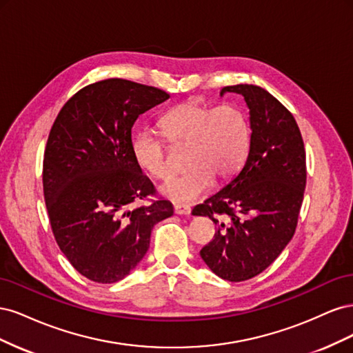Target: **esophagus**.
Listing matches in <instances>:
<instances>
[{"label": "esophagus", "instance_id": "1", "mask_svg": "<svg viewBox=\"0 0 353 353\" xmlns=\"http://www.w3.org/2000/svg\"><path fill=\"white\" fill-rule=\"evenodd\" d=\"M174 210L176 215H190L191 213V208L188 205H181V203H178V205L174 206Z\"/></svg>", "mask_w": 353, "mask_h": 353}]
</instances>
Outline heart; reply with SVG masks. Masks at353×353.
Returning <instances> with one entry per match:
<instances>
[{"instance_id":"1","label":"heart","mask_w":353,"mask_h":353,"mask_svg":"<svg viewBox=\"0 0 353 353\" xmlns=\"http://www.w3.org/2000/svg\"><path fill=\"white\" fill-rule=\"evenodd\" d=\"M160 125L176 145H187L185 172L170 178L162 194L175 203L197 200L210 188L213 178L232 176L244 163L250 148V125L237 104L213 105L188 100L163 114ZM132 156L147 174L166 179L170 175L166 144L153 130L138 131L132 138Z\"/></svg>"}]
</instances>
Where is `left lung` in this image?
<instances>
[{
    "instance_id": "1",
    "label": "left lung",
    "mask_w": 353,
    "mask_h": 353,
    "mask_svg": "<svg viewBox=\"0 0 353 353\" xmlns=\"http://www.w3.org/2000/svg\"><path fill=\"white\" fill-rule=\"evenodd\" d=\"M241 94L249 108L250 148L236 176L193 209L218 223L200 250L218 276L250 280L279 258L296 231L306 185V156L293 114L268 91L240 83L221 90ZM218 216L225 221L219 223Z\"/></svg>"
}]
</instances>
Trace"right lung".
I'll return each instance as SVG.
<instances>
[{
  "instance_id": "add662e5",
  "label": "right lung",
  "mask_w": 353,
  "mask_h": 353,
  "mask_svg": "<svg viewBox=\"0 0 353 353\" xmlns=\"http://www.w3.org/2000/svg\"><path fill=\"white\" fill-rule=\"evenodd\" d=\"M169 99L148 85L112 78L88 85L63 105L48 135L42 184L52 234L88 280L121 281L140 263L157 222L174 215L132 156L137 117Z\"/></svg>"
}]
</instances>
